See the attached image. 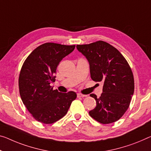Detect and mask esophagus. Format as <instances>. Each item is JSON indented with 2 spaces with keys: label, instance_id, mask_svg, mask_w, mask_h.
Returning a JSON list of instances; mask_svg holds the SVG:
<instances>
[{
  "label": "esophagus",
  "instance_id": "1",
  "mask_svg": "<svg viewBox=\"0 0 151 151\" xmlns=\"http://www.w3.org/2000/svg\"><path fill=\"white\" fill-rule=\"evenodd\" d=\"M77 96H78V98H83V97H86L88 95L83 94H81V93H78Z\"/></svg>",
  "mask_w": 151,
  "mask_h": 151
}]
</instances>
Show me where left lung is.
<instances>
[{
  "label": "left lung",
  "mask_w": 151,
  "mask_h": 151,
  "mask_svg": "<svg viewBox=\"0 0 151 151\" xmlns=\"http://www.w3.org/2000/svg\"><path fill=\"white\" fill-rule=\"evenodd\" d=\"M76 47L89 62L92 80L103 82L99 98L96 94L90 95L96 101L90 115L103 124L117 121L128 109L134 94V76L128 63L117 48L106 42L99 40Z\"/></svg>",
  "instance_id": "1"
}]
</instances>
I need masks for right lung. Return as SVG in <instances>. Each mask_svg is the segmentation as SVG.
Here are the masks:
<instances>
[{
    "mask_svg": "<svg viewBox=\"0 0 151 151\" xmlns=\"http://www.w3.org/2000/svg\"><path fill=\"white\" fill-rule=\"evenodd\" d=\"M75 45L47 42L39 46L25 59L19 77L21 99L37 121L53 124L68 113L75 92L61 93L53 90L50 83L55 81L57 66L73 51Z\"/></svg>",
    "mask_w": 151,
    "mask_h": 151,
    "instance_id": "1",
    "label": "right lung"
}]
</instances>
